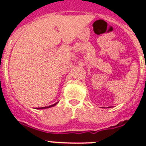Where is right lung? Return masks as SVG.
<instances>
[{"label": "right lung", "mask_w": 146, "mask_h": 146, "mask_svg": "<svg viewBox=\"0 0 146 146\" xmlns=\"http://www.w3.org/2000/svg\"><path fill=\"white\" fill-rule=\"evenodd\" d=\"M57 104V103H55V104H53L51 105V106H46V107H42L40 108V109H47V108H49V107H52V106H55V105Z\"/></svg>", "instance_id": "right-lung-1"}]
</instances>
